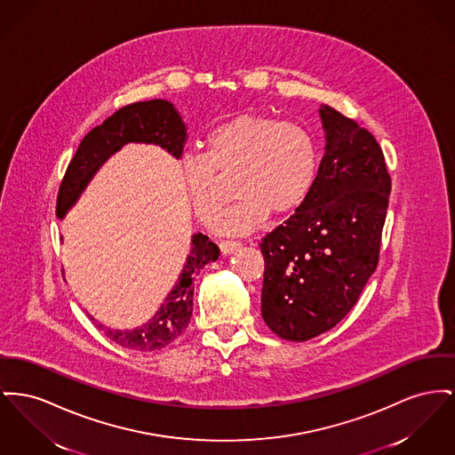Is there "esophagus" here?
I'll list each match as a JSON object with an SVG mask.
<instances>
[{
  "label": "esophagus",
  "mask_w": 455,
  "mask_h": 455,
  "mask_svg": "<svg viewBox=\"0 0 455 455\" xmlns=\"http://www.w3.org/2000/svg\"><path fill=\"white\" fill-rule=\"evenodd\" d=\"M239 247H241V243L235 241H221L220 242V251H221V254L223 256H227V254H232V252H235V251H239Z\"/></svg>",
  "instance_id": "34e87169"
}]
</instances>
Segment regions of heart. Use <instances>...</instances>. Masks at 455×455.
Here are the masks:
<instances>
[{"label": "heart", "instance_id": "b5f03b06", "mask_svg": "<svg viewBox=\"0 0 455 455\" xmlns=\"http://www.w3.org/2000/svg\"><path fill=\"white\" fill-rule=\"evenodd\" d=\"M318 137L304 125L265 113H241L216 125L204 139V155L182 161V175L196 216L212 225L225 208L221 179L235 180L241 199L218 230L245 235L267 223L269 213L295 212L318 180Z\"/></svg>", "mask_w": 455, "mask_h": 455}]
</instances>
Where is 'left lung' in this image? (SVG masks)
Listing matches in <instances>:
<instances>
[{"label": "left lung", "instance_id": "left-lung-1", "mask_svg": "<svg viewBox=\"0 0 455 455\" xmlns=\"http://www.w3.org/2000/svg\"><path fill=\"white\" fill-rule=\"evenodd\" d=\"M324 156L307 199L265 235L261 315L285 340L315 339L344 320L373 275L392 180L373 134L320 108Z\"/></svg>", "mask_w": 455, "mask_h": 455}]
</instances>
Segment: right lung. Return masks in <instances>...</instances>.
<instances>
[{
  "label": "right lung",
  "mask_w": 455,
  "mask_h": 455,
  "mask_svg": "<svg viewBox=\"0 0 455 455\" xmlns=\"http://www.w3.org/2000/svg\"><path fill=\"white\" fill-rule=\"evenodd\" d=\"M186 140L188 127L170 101L151 100L120 108L82 139L77 153L68 163L61 180L56 199V216L63 218L67 214L103 163L125 144H156L179 160L182 156ZM190 243L192 247L179 280L163 300L155 316L134 330L125 331L109 330L103 324H98L109 340L120 347L153 352L170 346L184 333L192 318V282L203 267L216 261L220 256L218 245L203 234H194ZM91 320L94 318L91 316Z\"/></svg>",
  "instance_id": "obj_1"
}]
</instances>
